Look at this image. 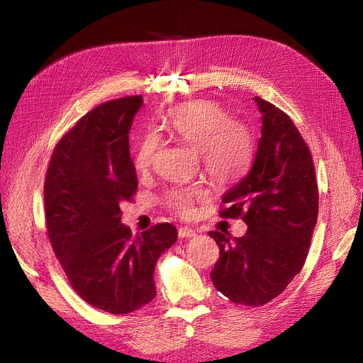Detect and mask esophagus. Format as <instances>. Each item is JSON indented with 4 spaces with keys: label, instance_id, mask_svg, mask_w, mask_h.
I'll return each instance as SVG.
<instances>
[{
    "label": "esophagus",
    "instance_id": "esophagus-1",
    "mask_svg": "<svg viewBox=\"0 0 363 363\" xmlns=\"http://www.w3.org/2000/svg\"><path fill=\"white\" fill-rule=\"evenodd\" d=\"M195 235H196L195 230H192L191 227H182V228H179V238H182V239L194 238Z\"/></svg>",
    "mask_w": 363,
    "mask_h": 363
}]
</instances>
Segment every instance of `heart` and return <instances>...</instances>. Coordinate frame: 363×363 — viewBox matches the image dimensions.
<instances>
[{
	"label": "heart",
	"mask_w": 363,
	"mask_h": 363,
	"mask_svg": "<svg viewBox=\"0 0 363 363\" xmlns=\"http://www.w3.org/2000/svg\"><path fill=\"white\" fill-rule=\"evenodd\" d=\"M171 133L184 144L201 151L206 171L219 183L239 180L255 155V136L247 124L235 121L223 106L213 101H195L175 108L168 119ZM160 147L157 135L140 139L135 164L138 171H148ZM206 199L199 184L174 188L167 194V204L182 216H189L195 201Z\"/></svg>",
	"instance_id": "b5f03b06"
}]
</instances>
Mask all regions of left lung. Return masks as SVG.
<instances>
[{"mask_svg":"<svg viewBox=\"0 0 363 363\" xmlns=\"http://www.w3.org/2000/svg\"><path fill=\"white\" fill-rule=\"evenodd\" d=\"M262 136L247 177L224 196L223 218L248 225L242 238L211 232L219 259L211 272L230 301L262 306L279 296L304 265L318 218V184L311 150L292 119L255 96Z\"/></svg>","mask_w":363,"mask_h":363,"instance_id":"left-lung-1","label":"left lung"}]
</instances>
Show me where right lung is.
Wrapping results in <instances>:
<instances>
[{
  "label": "right lung",
  "instance_id": "obj_1",
  "mask_svg": "<svg viewBox=\"0 0 363 363\" xmlns=\"http://www.w3.org/2000/svg\"><path fill=\"white\" fill-rule=\"evenodd\" d=\"M142 95L96 106L52 151L43 184L45 224L54 255L87 304L130 313L156 296L155 267L175 240L169 223L133 236L119 204L138 191L128 133Z\"/></svg>",
  "mask_w": 363,
  "mask_h": 363
}]
</instances>
